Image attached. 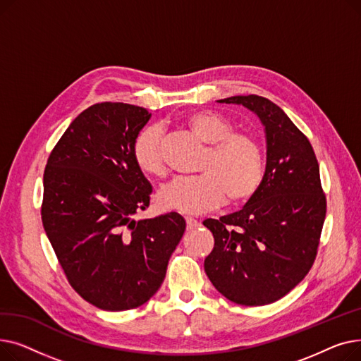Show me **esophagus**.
<instances>
[{
    "instance_id": "34e87169",
    "label": "esophagus",
    "mask_w": 361,
    "mask_h": 361,
    "mask_svg": "<svg viewBox=\"0 0 361 361\" xmlns=\"http://www.w3.org/2000/svg\"><path fill=\"white\" fill-rule=\"evenodd\" d=\"M185 224H187V230H196L197 226L200 225L199 221H196V219L192 218V216H185Z\"/></svg>"
}]
</instances>
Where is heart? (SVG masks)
Segmentation results:
<instances>
[{"instance_id": "1", "label": "heart", "mask_w": 361, "mask_h": 361, "mask_svg": "<svg viewBox=\"0 0 361 361\" xmlns=\"http://www.w3.org/2000/svg\"><path fill=\"white\" fill-rule=\"evenodd\" d=\"M187 127L209 145L199 165L200 176L177 177L164 184L157 196L166 211L199 215L221 206L225 199L241 203L252 199L263 183L267 161L262 143L250 133L235 131V124L212 111L192 114ZM162 131L158 126L143 127L133 140L131 155L145 174L162 176Z\"/></svg>"}]
</instances>
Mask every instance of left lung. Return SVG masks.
Here are the masks:
<instances>
[{
	"label": "left lung",
	"mask_w": 361,
	"mask_h": 361,
	"mask_svg": "<svg viewBox=\"0 0 361 361\" xmlns=\"http://www.w3.org/2000/svg\"><path fill=\"white\" fill-rule=\"evenodd\" d=\"M219 102L257 114L268 158L259 192L241 211L203 221L215 238L204 272L237 305H271L305 279L316 259L326 216L319 164L305 133L272 101L247 94Z\"/></svg>",
	"instance_id": "left-lung-1"
}]
</instances>
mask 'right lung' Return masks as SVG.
<instances>
[{"instance_id":"add662e5","label":"right lung","mask_w":361,"mask_h":361,"mask_svg":"<svg viewBox=\"0 0 361 361\" xmlns=\"http://www.w3.org/2000/svg\"><path fill=\"white\" fill-rule=\"evenodd\" d=\"M149 118L142 106L94 104L73 120L44 171L45 233L70 286L102 310L145 305L185 230L177 212L133 219L152 193L131 155Z\"/></svg>"}]
</instances>
